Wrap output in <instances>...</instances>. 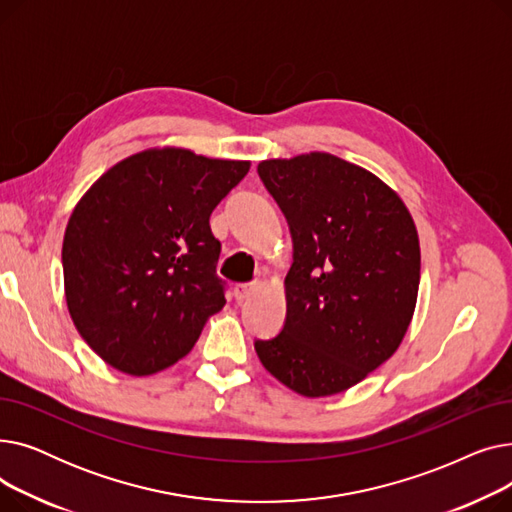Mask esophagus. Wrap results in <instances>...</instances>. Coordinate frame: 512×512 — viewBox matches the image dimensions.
<instances>
[{"instance_id": "obj_1", "label": "esophagus", "mask_w": 512, "mask_h": 512, "mask_svg": "<svg viewBox=\"0 0 512 512\" xmlns=\"http://www.w3.org/2000/svg\"><path fill=\"white\" fill-rule=\"evenodd\" d=\"M257 290H259L257 284H236L234 297H236V301H247V299L253 297V294H255Z\"/></svg>"}]
</instances>
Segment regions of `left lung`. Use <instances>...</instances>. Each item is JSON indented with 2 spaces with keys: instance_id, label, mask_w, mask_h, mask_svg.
Here are the masks:
<instances>
[{
  "instance_id": "1",
  "label": "left lung",
  "mask_w": 512,
  "mask_h": 512,
  "mask_svg": "<svg viewBox=\"0 0 512 512\" xmlns=\"http://www.w3.org/2000/svg\"><path fill=\"white\" fill-rule=\"evenodd\" d=\"M257 172L292 236L284 328L255 340L257 357L301 396L344 392L409 330L421 272L415 222L386 182L330 153L265 159Z\"/></svg>"
}]
</instances>
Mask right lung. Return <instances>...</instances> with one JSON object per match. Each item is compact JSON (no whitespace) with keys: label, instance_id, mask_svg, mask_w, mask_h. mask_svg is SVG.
Listing matches in <instances>:
<instances>
[{"label":"right lung","instance_id":"right-lung-1","mask_svg":"<svg viewBox=\"0 0 512 512\" xmlns=\"http://www.w3.org/2000/svg\"><path fill=\"white\" fill-rule=\"evenodd\" d=\"M249 168L191 149H147L118 161L76 203L62 245L66 305L107 365L139 378L174 365L226 305L209 215Z\"/></svg>","mask_w":512,"mask_h":512}]
</instances>
